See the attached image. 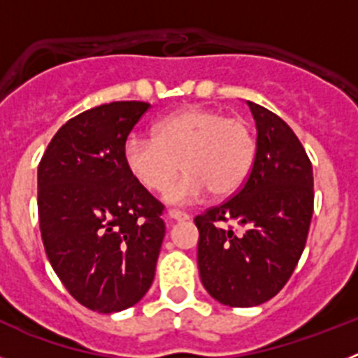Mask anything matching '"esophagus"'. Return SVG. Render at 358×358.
<instances>
[{"label": "esophagus", "instance_id": "esophagus-1", "mask_svg": "<svg viewBox=\"0 0 358 358\" xmlns=\"http://www.w3.org/2000/svg\"><path fill=\"white\" fill-rule=\"evenodd\" d=\"M169 217L172 218V220H188L189 215L181 210H169Z\"/></svg>", "mask_w": 358, "mask_h": 358}]
</instances>
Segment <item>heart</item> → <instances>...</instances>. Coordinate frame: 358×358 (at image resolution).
Masks as SVG:
<instances>
[{"label": "heart", "mask_w": 358, "mask_h": 358, "mask_svg": "<svg viewBox=\"0 0 358 358\" xmlns=\"http://www.w3.org/2000/svg\"><path fill=\"white\" fill-rule=\"evenodd\" d=\"M256 157V138L242 118L210 107H189L166 116L154 136L131 134L123 145L125 166L143 188L164 194L179 166L185 176L172 186L169 201L189 202L210 192L227 197L242 188Z\"/></svg>", "instance_id": "1"}]
</instances>
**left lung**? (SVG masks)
Here are the masks:
<instances>
[{
    "instance_id": "obj_1",
    "label": "left lung",
    "mask_w": 358,
    "mask_h": 358,
    "mask_svg": "<svg viewBox=\"0 0 358 358\" xmlns=\"http://www.w3.org/2000/svg\"><path fill=\"white\" fill-rule=\"evenodd\" d=\"M248 103L258 131L251 173L235 195L195 217L202 285L227 306L262 305L285 287L314 213V172L301 141L273 110Z\"/></svg>"
}]
</instances>
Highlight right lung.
Instances as JSON below:
<instances>
[{"instance_id":"add662e5","label":"right lung","mask_w":358,"mask_h":358,"mask_svg":"<svg viewBox=\"0 0 358 358\" xmlns=\"http://www.w3.org/2000/svg\"><path fill=\"white\" fill-rule=\"evenodd\" d=\"M148 109L132 100L84 110L57 131L37 170L44 251L66 290L98 314L136 305L156 274L164 206L123 161Z\"/></svg>"}]
</instances>
